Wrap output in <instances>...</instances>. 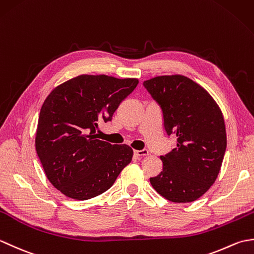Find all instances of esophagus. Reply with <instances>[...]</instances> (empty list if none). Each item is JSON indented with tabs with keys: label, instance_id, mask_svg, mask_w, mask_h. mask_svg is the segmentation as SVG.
Here are the masks:
<instances>
[{
	"label": "esophagus",
	"instance_id": "1",
	"mask_svg": "<svg viewBox=\"0 0 254 254\" xmlns=\"http://www.w3.org/2000/svg\"><path fill=\"white\" fill-rule=\"evenodd\" d=\"M134 154L137 157H144V156H148L149 152L147 149H141V150H134Z\"/></svg>",
	"mask_w": 254,
	"mask_h": 254
}]
</instances>
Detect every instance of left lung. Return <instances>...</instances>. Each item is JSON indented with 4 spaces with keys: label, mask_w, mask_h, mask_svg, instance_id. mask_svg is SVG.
Masks as SVG:
<instances>
[{
    "label": "left lung",
    "mask_w": 254,
    "mask_h": 254,
    "mask_svg": "<svg viewBox=\"0 0 254 254\" xmlns=\"http://www.w3.org/2000/svg\"><path fill=\"white\" fill-rule=\"evenodd\" d=\"M143 85L161 108L167 134L177 136L176 147L160 156L163 171L149 181L171 202L195 201L213 186L223 164V113L202 86L183 75L157 76Z\"/></svg>",
    "instance_id": "obj_1"
}]
</instances>
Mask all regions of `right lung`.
<instances>
[{
  "label": "right lung",
  "mask_w": 254,
  "mask_h": 254,
  "mask_svg": "<svg viewBox=\"0 0 254 254\" xmlns=\"http://www.w3.org/2000/svg\"><path fill=\"white\" fill-rule=\"evenodd\" d=\"M137 84L136 78L79 75L46 98L36 150L47 178L64 195L79 201L99 195L131 163L133 149L128 145H111L97 139L95 133L99 121H111Z\"/></svg>",
  "instance_id": "add662e5"
}]
</instances>
